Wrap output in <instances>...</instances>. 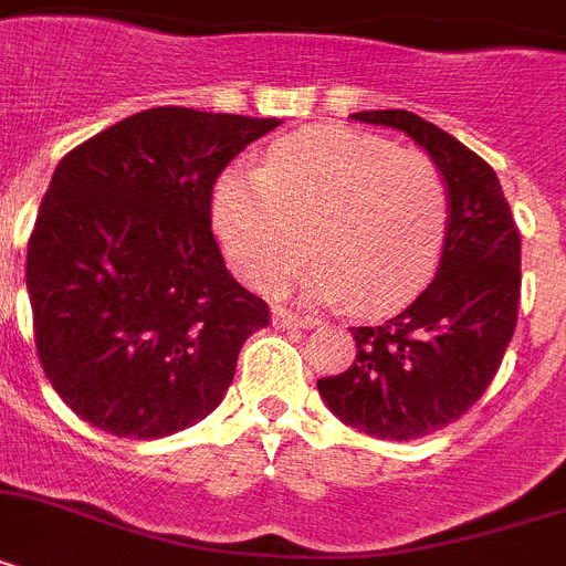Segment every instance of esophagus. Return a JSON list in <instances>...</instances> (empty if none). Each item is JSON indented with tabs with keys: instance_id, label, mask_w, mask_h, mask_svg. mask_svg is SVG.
Listing matches in <instances>:
<instances>
[{
	"instance_id": "obj_1",
	"label": "esophagus",
	"mask_w": 566,
	"mask_h": 566,
	"mask_svg": "<svg viewBox=\"0 0 566 566\" xmlns=\"http://www.w3.org/2000/svg\"><path fill=\"white\" fill-rule=\"evenodd\" d=\"M273 324H276V327H302V331H307V327H316V322H313V318H302V316H296V313L284 311V307H273Z\"/></svg>"
}]
</instances>
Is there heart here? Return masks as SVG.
<instances>
[{
	"mask_svg": "<svg viewBox=\"0 0 566 566\" xmlns=\"http://www.w3.org/2000/svg\"><path fill=\"white\" fill-rule=\"evenodd\" d=\"M213 219L224 255L255 287H282L313 244L304 296L378 313L416 296L439 268L450 188L421 150L307 127L270 147L259 170L224 176Z\"/></svg>",
	"mask_w": 566,
	"mask_h": 566,
	"instance_id": "obj_1",
	"label": "heart"
}]
</instances>
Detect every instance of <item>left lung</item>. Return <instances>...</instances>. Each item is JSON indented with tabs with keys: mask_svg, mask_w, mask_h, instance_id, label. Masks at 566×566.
I'll use <instances>...</instances> for the list:
<instances>
[{
	"mask_svg": "<svg viewBox=\"0 0 566 566\" xmlns=\"http://www.w3.org/2000/svg\"><path fill=\"white\" fill-rule=\"evenodd\" d=\"M350 119L410 136L450 188L436 279L396 316L350 327L353 365L318 378L338 421L373 439L412 441L453 424L493 381L518 316L521 239L499 176L470 147L410 111H365Z\"/></svg>",
	"mask_w": 566,
	"mask_h": 566,
	"instance_id": "8db88e82",
	"label": "left lung"
}]
</instances>
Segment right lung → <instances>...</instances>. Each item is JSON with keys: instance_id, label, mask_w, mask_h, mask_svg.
<instances>
[{"instance_id": "add662e5", "label": "right lung", "mask_w": 566, "mask_h": 566, "mask_svg": "<svg viewBox=\"0 0 566 566\" xmlns=\"http://www.w3.org/2000/svg\"><path fill=\"white\" fill-rule=\"evenodd\" d=\"M282 119L150 107L59 161L28 242L36 350L53 390L119 439H165L222 405L268 304L210 230L219 174Z\"/></svg>"}]
</instances>
